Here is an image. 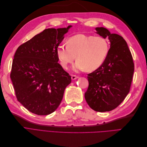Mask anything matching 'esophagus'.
<instances>
[{"label": "esophagus", "instance_id": "esophagus-1", "mask_svg": "<svg viewBox=\"0 0 147 147\" xmlns=\"http://www.w3.org/2000/svg\"><path fill=\"white\" fill-rule=\"evenodd\" d=\"M78 78V76H76V75H72V77H71V78H72V80H76Z\"/></svg>", "mask_w": 147, "mask_h": 147}]
</instances>
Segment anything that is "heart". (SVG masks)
Masks as SVG:
<instances>
[{"label": "heart", "mask_w": 147, "mask_h": 147, "mask_svg": "<svg viewBox=\"0 0 147 147\" xmlns=\"http://www.w3.org/2000/svg\"><path fill=\"white\" fill-rule=\"evenodd\" d=\"M66 45L57 48V58L65 69L76 56L77 61L73 67L75 71L97 69L103 64L109 52V45L104 38L91 35H75L67 40Z\"/></svg>", "instance_id": "obj_1"}]
</instances>
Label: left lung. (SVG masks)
<instances>
[{"instance_id":"1","label":"left lung","mask_w":147,"mask_h":147,"mask_svg":"<svg viewBox=\"0 0 147 147\" xmlns=\"http://www.w3.org/2000/svg\"><path fill=\"white\" fill-rule=\"evenodd\" d=\"M96 33L110 43L107 57L99 68L88 75L89 86L84 93L88 105L96 112L117 108L129 92L134 64L126 42L105 28H96Z\"/></svg>"}]
</instances>
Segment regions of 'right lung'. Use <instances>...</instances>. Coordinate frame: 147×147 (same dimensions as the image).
I'll return each mask as SVG.
<instances>
[{
	"label": "right lung",
	"instance_id": "1",
	"mask_svg": "<svg viewBox=\"0 0 147 147\" xmlns=\"http://www.w3.org/2000/svg\"><path fill=\"white\" fill-rule=\"evenodd\" d=\"M72 26L49 28L18 48L10 78L16 98L38 115L54 112L63 99L71 77L57 63L56 49Z\"/></svg>",
	"mask_w": 147,
	"mask_h": 147
}]
</instances>
